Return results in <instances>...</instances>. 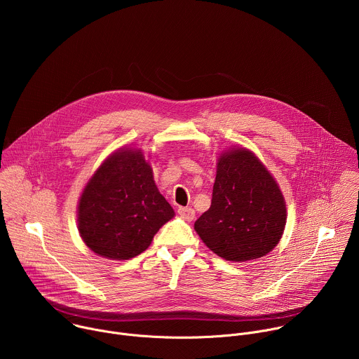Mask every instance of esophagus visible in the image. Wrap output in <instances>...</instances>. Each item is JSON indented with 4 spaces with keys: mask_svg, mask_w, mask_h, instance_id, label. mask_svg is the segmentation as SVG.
Wrapping results in <instances>:
<instances>
[{
    "mask_svg": "<svg viewBox=\"0 0 359 359\" xmlns=\"http://www.w3.org/2000/svg\"><path fill=\"white\" fill-rule=\"evenodd\" d=\"M177 213L187 222H191L194 219V210L191 208H179Z\"/></svg>",
    "mask_w": 359,
    "mask_h": 359,
    "instance_id": "esophagus-1",
    "label": "esophagus"
}]
</instances>
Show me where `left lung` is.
I'll return each mask as SVG.
<instances>
[{"instance_id":"8db88e82","label":"left lung","mask_w":359,"mask_h":359,"mask_svg":"<svg viewBox=\"0 0 359 359\" xmlns=\"http://www.w3.org/2000/svg\"><path fill=\"white\" fill-rule=\"evenodd\" d=\"M284 197L251 151L236 149L217 163L212 204L194 223L206 245L229 262L260 259L281 238Z\"/></svg>"}]
</instances>
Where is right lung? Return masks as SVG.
<instances>
[{
	"instance_id": "1",
	"label": "right lung",
	"mask_w": 359,
	"mask_h": 359,
	"mask_svg": "<svg viewBox=\"0 0 359 359\" xmlns=\"http://www.w3.org/2000/svg\"><path fill=\"white\" fill-rule=\"evenodd\" d=\"M175 216L140 150H119L86 184L78 208L85 244L102 257L128 260L143 252Z\"/></svg>"
}]
</instances>
